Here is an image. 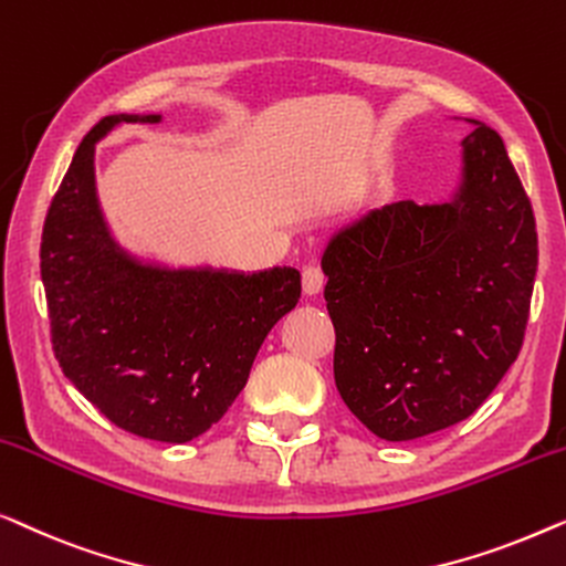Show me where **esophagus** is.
<instances>
[{
    "label": "esophagus",
    "instance_id": "obj_1",
    "mask_svg": "<svg viewBox=\"0 0 566 566\" xmlns=\"http://www.w3.org/2000/svg\"><path fill=\"white\" fill-rule=\"evenodd\" d=\"M325 284V276L317 266H305L302 269V292L307 294V297H313V294H317L323 290Z\"/></svg>",
    "mask_w": 566,
    "mask_h": 566
}]
</instances>
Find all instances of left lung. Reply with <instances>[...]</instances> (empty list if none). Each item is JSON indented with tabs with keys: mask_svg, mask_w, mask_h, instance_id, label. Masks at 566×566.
Returning a JSON list of instances; mask_svg holds the SVG:
<instances>
[{
	"mask_svg": "<svg viewBox=\"0 0 566 566\" xmlns=\"http://www.w3.org/2000/svg\"><path fill=\"white\" fill-rule=\"evenodd\" d=\"M461 140L449 202L385 205L325 245L333 374L346 408L385 441L472 416L518 359L538 266L536 220L503 138Z\"/></svg>",
	"mask_w": 566,
	"mask_h": 566,
	"instance_id": "obj_1",
	"label": "left lung"
}]
</instances>
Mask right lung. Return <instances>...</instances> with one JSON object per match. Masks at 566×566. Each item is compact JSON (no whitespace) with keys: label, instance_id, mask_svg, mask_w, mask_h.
Masks as SVG:
<instances>
[{"label":"right lung","instance_id":"1","mask_svg":"<svg viewBox=\"0 0 566 566\" xmlns=\"http://www.w3.org/2000/svg\"><path fill=\"white\" fill-rule=\"evenodd\" d=\"M109 115L76 148L48 210L41 276L53 352L74 387L123 431L187 443L226 416L266 333L297 305L300 272H233L143 261L115 241L97 197L94 148Z\"/></svg>","mask_w":566,"mask_h":566}]
</instances>
